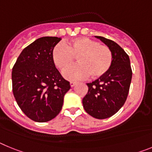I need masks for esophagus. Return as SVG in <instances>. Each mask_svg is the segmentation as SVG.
I'll return each instance as SVG.
<instances>
[{"label": "esophagus", "instance_id": "obj_1", "mask_svg": "<svg viewBox=\"0 0 152 152\" xmlns=\"http://www.w3.org/2000/svg\"><path fill=\"white\" fill-rule=\"evenodd\" d=\"M77 83L73 82V81H72V82H70V85H71V87H72V88L75 87V86L77 85Z\"/></svg>", "mask_w": 152, "mask_h": 152}]
</instances>
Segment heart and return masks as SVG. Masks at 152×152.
Masks as SVG:
<instances>
[{
    "instance_id": "heart-1",
    "label": "heart",
    "mask_w": 152,
    "mask_h": 152,
    "mask_svg": "<svg viewBox=\"0 0 152 152\" xmlns=\"http://www.w3.org/2000/svg\"><path fill=\"white\" fill-rule=\"evenodd\" d=\"M77 57L78 64L63 73L68 80H77L91 75L93 79L105 76L112 67L113 56L107 45L87 37H78L64 44H57L52 50V58L58 68L63 71L71 66Z\"/></svg>"
}]
</instances>
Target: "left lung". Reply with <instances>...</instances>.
Listing matches in <instances>:
<instances>
[{"label": "left lung", "mask_w": 152, "mask_h": 152, "mask_svg": "<svg viewBox=\"0 0 152 152\" xmlns=\"http://www.w3.org/2000/svg\"><path fill=\"white\" fill-rule=\"evenodd\" d=\"M100 39L111 49L112 67L101 78L88 83V92L83 98V107L89 115L103 119L113 116L124 105L132 80L129 57L116 42L102 36Z\"/></svg>", "instance_id": "1"}]
</instances>
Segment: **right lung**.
Instances as JSON below:
<instances>
[{
	"instance_id": "add662e5",
	"label": "right lung",
	"mask_w": 152,
	"mask_h": 152,
	"mask_svg": "<svg viewBox=\"0 0 152 152\" xmlns=\"http://www.w3.org/2000/svg\"><path fill=\"white\" fill-rule=\"evenodd\" d=\"M61 38L45 36L26 46L12 69L13 96L21 110L35 122L54 119L71 88L56 68L52 50Z\"/></svg>"
}]
</instances>
